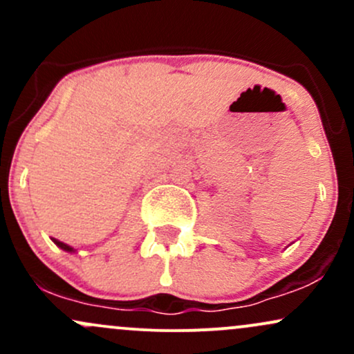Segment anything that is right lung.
<instances>
[{
    "instance_id": "1",
    "label": "right lung",
    "mask_w": 354,
    "mask_h": 354,
    "mask_svg": "<svg viewBox=\"0 0 354 354\" xmlns=\"http://www.w3.org/2000/svg\"><path fill=\"white\" fill-rule=\"evenodd\" d=\"M53 241H55V245H56V246H59V248H61V250H64V251H75V250H73V248H71V246L64 245V243H61V241H58V239H53Z\"/></svg>"
}]
</instances>
